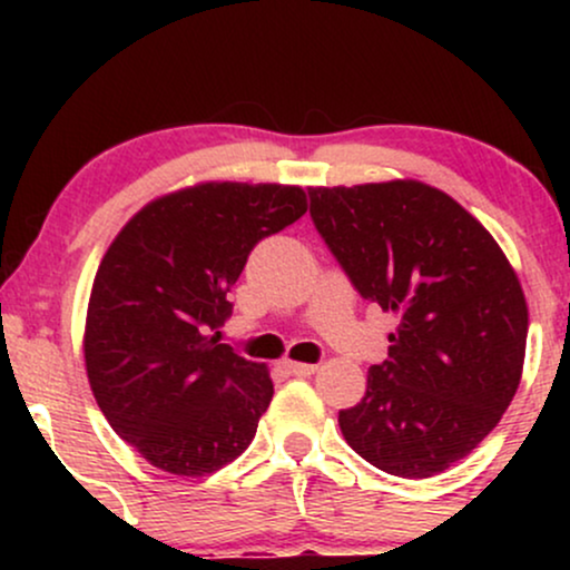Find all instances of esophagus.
Returning <instances> with one entry per match:
<instances>
[{"label": "esophagus", "mask_w": 570, "mask_h": 570, "mask_svg": "<svg viewBox=\"0 0 570 570\" xmlns=\"http://www.w3.org/2000/svg\"><path fill=\"white\" fill-rule=\"evenodd\" d=\"M284 370L289 372V375L305 377V375H313V372H316V364H303V362H292V358H286Z\"/></svg>", "instance_id": "34e87169"}]
</instances>
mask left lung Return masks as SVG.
I'll return each mask as SVG.
<instances>
[{
  "instance_id": "obj_1",
  "label": "left lung",
  "mask_w": 570,
  "mask_h": 570,
  "mask_svg": "<svg viewBox=\"0 0 570 570\" xmlns=\"http://www.w3.org/2000/svg\"><path fill=\"white\" fill-rule=\"evenodd\" d=\"M311 217L370 303L399 318L340 431L381 472L426 480L499 426L522 377L528 303L495 238L415 179L311 187Z\"/></svg>"
}]
</instances>
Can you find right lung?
<instances>
[{
	"instance_id": "obj_1",
	"label": "right lung",
	"mask_w": 570,
	"mask_h": 570,
	"mask_svg": "<svg viewBox=\"0 0 570 570\" xmlns=\"http://www.w3.org/2000/svg\"><path fill=\"white\" fill-rule=\"evenodd\" d=\"M305 212L303 187L200 181L149 200L109 244L90 289L85 370L109 426L153 466L206 476L252 444L271 372L217 330L252 248Z\"/></svg>"
}]
</instances>
